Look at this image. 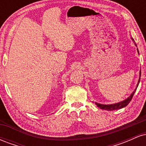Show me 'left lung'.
Here are the masks:
<instances>
[{
    "instance_id": "obj_1",
    "label": "left lung",
    "mask_w": 146,
    "mask_h": 146,
    "mask_svg": "<svg viewBox=\"0 0 146 146\" xmlns=\"http://www.w3.org/2000/svg\"><path fill=\"white\" fill-rule=\"evenodd\" d=\"M132 40L134 41V42H135V40H134L133 38H132ZM135 44L137 46L136 43H135ZM137 51H138V49H137ZM138 53H139V51H138ZM140 78H141V71H140V74H139V79L138 83H137V88L138 87L139 84V82H140ZM136 90H137V88L135 90V91H134L133 93L130 95V96L128 97L126 100H123V101H122V102H119V103H115V104H113L106 105V104H99V103H97V102H95V104L98 106V107H99V108H101V109L110 110H110L121 109V108H124V107L128 105L129 103H130V101L132 100V97H133L134 94H135V91H136Z\"/></svg>"
}]
</instances>
